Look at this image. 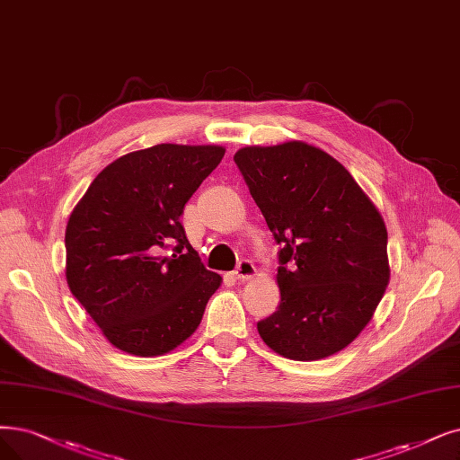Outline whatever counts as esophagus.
Masks as SVG:
<instances>
[{
    "label": "esophagus",
    "mask_w": 460,
    "mask_h": 460,
    "mask_svg": "<svg viewBox=\"0 0 460 460\" xmlns=\"http://www.w3.org/2000/svg\"><path fill=\"white\" fill-rule=\"evenodd\" d=\"M254 273H256L254 264H252L251 261H242L240 264L235 266V270H234V278H235L237 281H247V279L254 278Z\"/></svg>",
    "instance_id": "esophagus-1"
}]
</instances>
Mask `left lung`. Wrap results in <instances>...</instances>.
I'll return each mask as SVG.
<instances>
[{"mask_svg":"<svg viewBox=\"0 0 460 460\" xmlns=\"http://www.w3.org/2000/svg\"><path fill=\"white\" fill-rule=\"evenodd\" d=\"M281 245V304L256 324L292 360H321L355 341L391 279L387 226L341 164L305 141L243 146L234 155Z\"/></svg>","mask_w":460,"mask_h":460,"instance_id":"left-lung-1","label":"left lung"}]
</instances>
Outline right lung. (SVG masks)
Instances as JSON below:
<instances>
[{
	"label": "right lung",
	"instance_id": "right-lung-1",
	"mask_svg": "<svg viewBox=\"0 0 460 460\" xmlns=\"http://www.w3.org/2000/svg\"><path fill=\"white\" fill-rule=\"evenodd\" d=\"M220 145L160 143L98 173L66 226V279L107 341L160 357L189 340L223 283L201 264L181 215L223 160ZM173 246L172 255L163 251Z\"/></svg>",
	"mask_w": 460,
	"mask_h": 460
}]
</instances>
